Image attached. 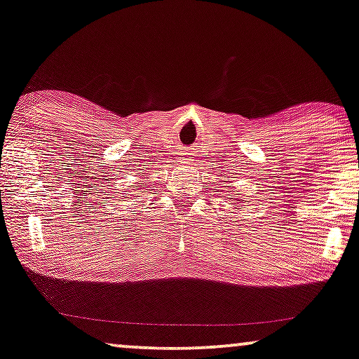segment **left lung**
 <instances>
[{"label": "left lung", "instance_id": "obj_1", "mask_svg": "<svg viewBox=\"0 0 359 359\" xmlns=\"http://www.w3.org/2000/svg\"><path fill=\"white\" fill-rule=\"evenodd\" d=\"M237 195H239V194H237ZM229 201H236V203H231V205H234V208H236V210H239V208H237V203H244L245 200H241V198H236V200H232V198H229Z\"/></svg>", "mask_w": 359, "mask_h": 359}]
</instances>
